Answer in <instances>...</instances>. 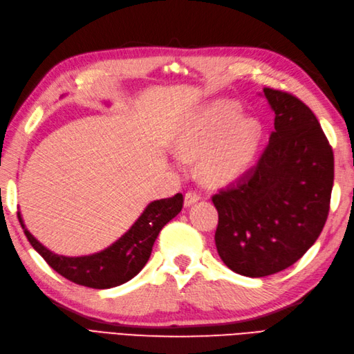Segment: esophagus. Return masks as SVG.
I'll return each mask as SVG.
<instances>
[{"instance_id":"34e87169","label":"esophagus","mask_w":354,"mask_h":354,"mask_svg":"<svg viewBox=\"0 0 354 354\" xmlns=\"http://www.w3.org/2000/svg\"><path fill=\"white\" fill-rule=\"evenodd\" d=\"M200 198H201V195H200L197 191H188V192L185 194V205L189 207V205H192L194 203H197Z\"/></svg>"}]
</instances>
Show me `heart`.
<instances>
[{
  "label": "heart",
  "instance_id": "heart-1",
  "mask_svg": "<svg viewBox=\"0 0 354 354\" xmlns=\"http://www.w3.org/2000/svg\"><path fill=\"white\" fill-rule=\"evenodd\" d=\"M263 127L254 118H242L236 103L220 100L184 127L178 147L184 157L200 153L198 170L207 184L218 185L236 178L258 150Z\"/></svg>",
  "mask_w": 354,
  "mask_h": 354
}]
</instances>
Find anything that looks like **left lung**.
I'll use <instances>...</instances> for the list:
<instances>
[{"instance_id":"obj_1","label":"left lung","mask_w":354,"mask_h":354,"mask_svg":"<svg viewBox=\"0 0 354 354\" xmlns=\"http://www.w3.org/2000/svg\"><path fill=\"white\" fill-rule=\"evenodd\" d=\"M274 131L254 167L212 200L221 261L246 277L286 270L315 243L328 217L334 154L306 104L289 91L264 87Z\"/></svg>"}]
</instances>
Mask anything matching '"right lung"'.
Segmentation results:
<instances>
[{"label": "right lung", "instance_id": "1", "mask_svg": "<svg viewBox=\"0 0 354 354\" xmlns=\"http://www.w3.org/2000/svg\"><path fill=\"white\" fill-rule=\"evenodd\" d=\"M182 205L184 195L180 192L170 198L150 203L122 238L104 251L86 257H62L50 252L24 227L20 213L17 217L26 238L50 268L75 284L91 289H111L127 283L142 270L151 255L157 234L182 210Z\"/></svg>", "mask_w": 354, "mask_h": 354}]
</instances>
